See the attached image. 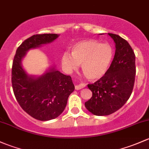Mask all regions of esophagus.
Returning a JSON list of instances; mask_svg holds the SVG:
<instances>
[{
  "instance_id": "obj_1",
  "label": "esophagus",
  "mask_w": 149,
  "mask_h": 149,
  "mask_svg": "<svg viewBox=\"0 0 149 149\" xmlns=\"http://www.w3.org/2000/svg\"><path fill=\"white\" fill-rule=\"evenodd\" d=\"M85 84H79V85H76L75 86V88H76V90H80V89L83 88L85 87Z\"/></svg>"
}]
</instances>
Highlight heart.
Returning <instances> with one entry per match:
<instances>
[{
  "label": "heart",
  "mask_w": 149,
  "mask_h": 149,
  "mask_svg": "<svg viewBox=\"0 0 149 149\" xmlns=\"http://www.w3.org/2000/svg\"><path fill=\"white\" fill-rule=\"evenodd\" d=\"M113 50L107 43H100L93 39L80 40L71 48V55L61 56L63 67L71 72L81 64V70L90 81H98L105 76L111 64Z\"/></svg>",
  "instance_id": "heart-1"
}]
</instances>
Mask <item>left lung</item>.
<instances>
[{"instance_id":"1","label":"left lung","mask_w":149,"mask_h":149,"mask_svg":"<svg viewBox=\"0 0 149 149\" xmlns=\"http://www.w3.org/2000/svg\"><path fill=\"white\" fill-rule=\"evenodd\" d=\"M115 43L116 51L107 73L88 87L92 97L85 103L89 112L108 116L120 109L131 96L135 82V54L129 43L118 35L108 33Z\"/></svg>"}]
</instances>
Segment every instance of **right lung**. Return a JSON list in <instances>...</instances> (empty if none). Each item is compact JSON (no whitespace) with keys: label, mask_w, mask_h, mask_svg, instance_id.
<instances>
[{"label":"right lung","mask_w":149,"mask_h":149,"mask_svg":"<svg viewBox=\"0 0 149 149\" xmlns=\"http://www.w3.org/2000/svg\"><path fill=\"white\" fill-rule=\"evenodd\" d=\"M55 33L36 34L25 40L17 48L12 66V86L21 107L33 118L49 120L58 117L65 109L75 87L70 76L51 67L40 76H30L22 66V59L32 48L56 40Z\"/></svg>","instance_id":"right-lung-1"}]
</instances>
